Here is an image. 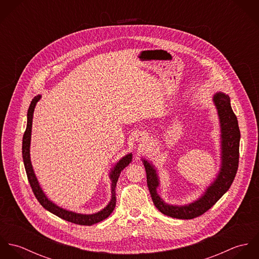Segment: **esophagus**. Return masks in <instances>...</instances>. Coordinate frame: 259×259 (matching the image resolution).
<instances>
[{
    "label": "esophagus",
    "instance_id": "esophagus-1",
    "mask_svg": "<svg viewBox=\"0 0 259 259\" xmlns=\"http://www.w3.org/2000/svg\"><path fill=\"white\" fill-rule=\"evenodd\" d=\"M147 139H148V136L146 135V134H139L138 136H137V141L138 142H145V141H147Z\"/></svg>",
    "mask_w": 259,
    "mask_h": 259
}]
</instances>
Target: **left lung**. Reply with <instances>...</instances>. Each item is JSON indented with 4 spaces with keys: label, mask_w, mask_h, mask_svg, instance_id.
<instances>
[{
    "label": "left lung",
    "mask_w": 259,
    "mask_h": 259,
    "mask_svg": "<svg viewBox=\"0 0 259 259\" xmlns=\"http://www.w3.org/2000/svg\"><path fill=\"white\" fill-rule=\"evenodd\" d=\"M213 103L217 107L221 122L222 165L217 179L206 188L201 197L187 205L179 206L165 203L156 191L159 180L154 166L147 159H143L151 199L155 207L164 215L180 220H192L197 218L212 207L233 183L239 160L240 131L238 121L231 109L230 99L227 95L217 93L213 96Z\"/></svg>",
    "instance_id": "1"
}]
</instances>
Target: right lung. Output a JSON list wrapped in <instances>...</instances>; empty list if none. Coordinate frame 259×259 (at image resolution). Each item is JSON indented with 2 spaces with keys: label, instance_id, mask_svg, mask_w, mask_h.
<instances>
[{
  "label": "right lung",
  "instance_id": "right-lung-1",
  "mask_svg": "<svg viewBox=\"0 0 259 259\" xmlns=\"http://www.w3.org/2000/svg\"><path fill=\"white\" fill-rule=\"evenodd\" d=\"M39 99H40L39 95L35 97L32 100L30 108L28 110V122H27L26 132H25L24 137H23V147H22L23 159H24V164H25L28 181L30 183V185L33 189V192H34L37 201L41 204V206L44 208H46L50 212L54 213L55 215L67 221V222H73L75 224L93 225L95 223H98V222L106 220L107 218H109L111 215V212L113 211V209L115 207V186H116V183H117L120 171L125 166H127L130 164V162L132 161V158H133L132 153H128L125 156H123L121 159H119V161L116 162L114 167L111 169V174H110V179L111 180V201L109 202V204L104 209H102L101 211H99L97 213H93V214H80V213L66 210V209L56 205L54 202H52L46 196V194L44 193V191L41 190L40 186L38 185V182H37V178H36L34 169H33V166H32L31 157H30V145H31V135H32L31 133H32L33 115H34L35 107H36L37 102L39 101Z\"/></svg>",
  "mask_w": 259,
  "mask_h": 259
}]
</instances>
